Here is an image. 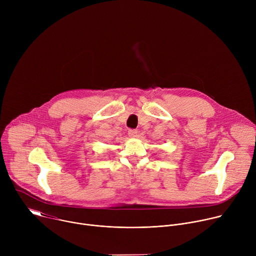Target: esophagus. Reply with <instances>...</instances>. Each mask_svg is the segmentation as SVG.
Returning a JSON list of instances; mask_svg holds the SVG:
<instances>
[{"label": "esophagus", "instance_id": "34e87169", "mask_svg": "<svg viewBox=\"0 0 256 256\" xmlns=\"http://www.w3.org/2000/svg\"><path fill=\"white\" fill-rule=\"evenodd\" d=\"M138 130H128V136H136Z\"/></svg>", "mask_w": 256, "mask_h": 256}]
</instances>
